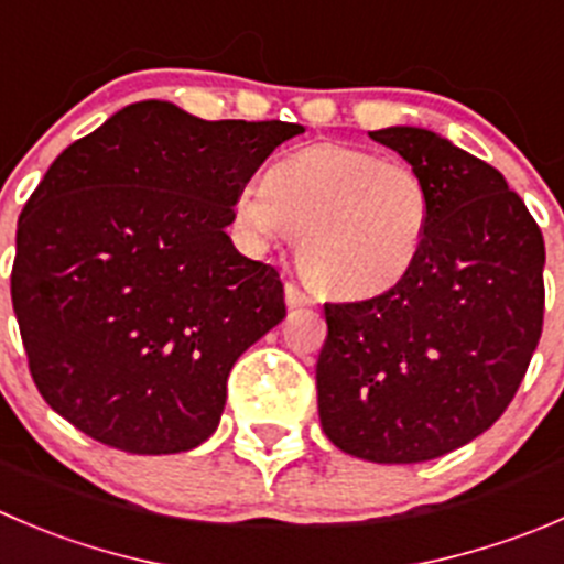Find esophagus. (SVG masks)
<instances>
[{
	"mask_svg": "<svg viewBox=\"0 0 564 564\" xmlns=\"http://www.w3.org/2000/svg\"><path fill=\"white\" fill-rule=\"evenodd\" d=\"M311 303H314V300H311L308 294L303 292V289L294 286V283H289V286H286V305H289V308H305V305H311Z\"/></svg>",
	"mask_w": 564,
	"mask_h": 564,
	"instance_id": "obj_1",
	"label": "esophagus"
}]
</instances>
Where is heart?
<instances>
[{
    "mask_svg": "<svg viewBox=\"0 0 564 564\" xmlns=\"http://www.w3.org/2000/svg\"><path fill=\"white\" fill-rule=\"evenodd\" d=\"M234 215L264 250L300 234L305 278L330 297L366 300L391 292L419 264L433 195L408 162L319 143L278 160L264 182L242 184Z\"/></svg>",
    "mask_w": 564,
    "mask_h": 564,
    "instance_id": "b5f03b06",
    "label": "heart"
}]
</instances>
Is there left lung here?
Wrapping results in <instances>:
<instances>
[{"label": "left lung", "instance_id": "1", "mask_svg": "<svg viewBox=\"0 0 564 564\" xmlns=\"http://www.w3.org/2000/svg\"><path fill=\"white\" fill-rule=\"evenodd\" d=\"M369 137L424 176L433 223L399 286L325 305L316 391L338 449L399 466L471 444L512 402L543 330L545 245L488 162L419 126Z\"/></svg>", "mask_w": 564, "mask_h": 564}]
</instances>
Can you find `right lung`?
<instances>
[{"label":"right lung","instance_id":"right-lung-1","mask_svg":"<svg viewBox=\"0 0 564 564\" xmlns=\"http://www.w3.org/2000/svg\"><path fill=\"white\" fill-rule=\"evenodd\" d=\"M303 131L151 98L52 162L19 217L10 275L48 408L131 455H176L215 433L234 364L286 316L278 272L226 234L234 198Z\"/></svg>","mask_w":564,"mask_h":564}]
</instances>
